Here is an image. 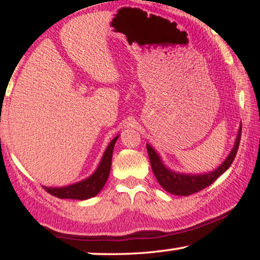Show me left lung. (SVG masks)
<instances>
[{
  "mask_svg": "<svg viewBox=\"0 0 260 260\" xmlns=\"http://www.w3.org/2000/svg\"><path fill=\"white\" fill-rule=\"evenodd\" d=\"M240 138L241 127L239 129V133H238L236 144H234L232 151H231L229 157L226 158V161L214 172L204 174V175H182V174L174 173L163 166L161 158L158 157V155L156 154V151L150 145H147V150L149 159H150L151 169L158 183L169 193L175 195H184L186 197V195L198 193V191L202 190L204 188L211 186L222 173H225L230 168L234 157H236L238 148H239Z\"/></svg>",
  "mask_w": 260,
  "mask_h": 260,
  "instance_id": "left-lung-1",
  "label": "left lung"
}]
</instances>
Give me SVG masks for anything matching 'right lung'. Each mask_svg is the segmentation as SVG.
<instances>
[{"label":"right lung","mask_w":260,"mask_h":260,"mask_svg":"<svg viewBox=\"0 0 260 260\" xmlns=\"http://www.w3.org/2000/svg\"><path fill=\"white\" fill-rule=\"evenodd\" d=\"M118 136L113 138L109 147L103 155V158L101 161V165L95 170L93 175L88 177V179L81 181V182L74 183L72 186L63 187V188H48L44 187L45 190L49 193L53 197H56L59 199H73V200H86L92 197H95L108 180L110 168H111V161H112V151L115 143Z\"/></svg>","instance_id":"right-lung-1"}]
</instances>
